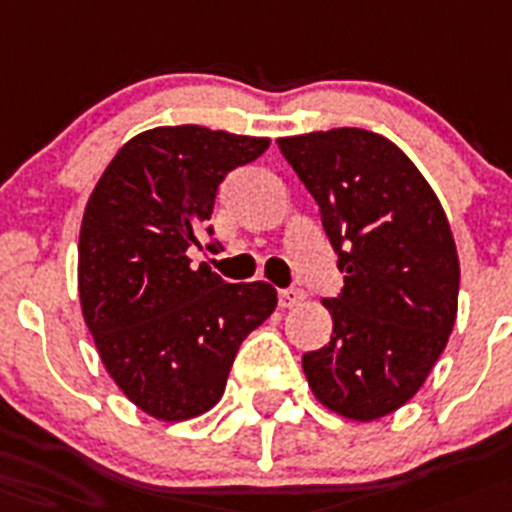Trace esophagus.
<instances>
[{"label": "esophagus", "mask_w": 512, "mask_h": 512, "mask_svg": "<svg viewBox=\"0 0 512 512\" xmlns=\"http://www.w3.org/2000/svg\"><path fill=\"white\" fill-rule=\"evenodd\" d=\"M304 302V291L302 289H281L278 291V304H281L283 309H291L296 307V304Z\"/></svg>", "instance_id": "1"}]
</instances>
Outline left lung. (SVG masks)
<instances>
[{"instance_id":"obj_1","label":"left lung","mask_w":512,"mask_h":512,"mask_svg":"<svg viewBox=\"0 0 512 512\" xmlns=\"http://www.w3.org/2000/svg\"><path fill=\"white\" fill-rule=\"evenodd\" d=\"M320 205L341 294L328 346L302 356L317 401L372 422L401 409L440 359L458 312V252L440 200L398 145L338 127L276 140Z\"/></svg>"}]
</instances>
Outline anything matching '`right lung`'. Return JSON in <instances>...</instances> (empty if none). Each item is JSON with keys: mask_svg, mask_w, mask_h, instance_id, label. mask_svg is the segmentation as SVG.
<instances>
[{"mask_svg": "<svg viewBox=\"0 0 512 512\" xmlns=\"http://www.w3.org/2000/svg\"><path fill=\"white\" fill-rule=\"evenodd\" d=\"M268 137L197 124L132 137L106 166L80 229V304L101 362L145 414L184 422L221 401L244 338L276 309L265 281L226 283L192 268L229 171L268 150Z\"/></svg>", "mask_w": 512, "mask_h": 512, "instance_id": "obj_1", "label": "right lung"}]
</instances>
